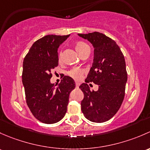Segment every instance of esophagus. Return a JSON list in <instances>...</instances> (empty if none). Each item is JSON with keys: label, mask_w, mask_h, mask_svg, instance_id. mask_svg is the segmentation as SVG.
I'll return each instance as SVG.
<instances>
[{"label": "esophagus", "mask_w": 150, "mask_h": 150, "mask_svg": "<svg viewBox=\"0 0 150 150\" xmlns=\"http://www.w3.org/2000/svg\"><path fill=\"white\" fill-rule=\"evenodd\" d=\"M79 86V82H76V87L78 88Z\"/></svg>", "instance_id": "esophagus-1"}]
</instances>
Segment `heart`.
Instances as JSON below:
<instances>
[{
  "instance_id": "1",
  "label": "heart",
  "mask_w": 150,
  "mask_h": 150,
  "mask_svg": "<svg viewBox=\"0 0 150 150\" xmlns=\"http://www.w3.org/2000/svg\"><path fill=\"white\" fill-rule=\"evenodd\" d=\"M75 48L76 50V51L79 52V54H81V52H84V50L86 49L89 48V45L87 44H86L85 42H77L75 45ZM58 60L59 61H61V54L58 55ZM83 74H84V71L81 69H74L72 70H71L69 72V74L70 76H71L72 78H74L76 80H79L81 78Z\"/></svg>"
}]
</instances>
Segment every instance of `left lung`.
I'll list each match as a JSON object with an SVG mask.
<instances>
[{
    "instance_id": "obj_1",
    "label": "left lung",
    "mask_w": 150,
    "mask_h": 150,
    "mask_svg": "<svg viewBox=\"0 0 150 150\" xmlns=\"http://www.w3.org/2000/svg\"><path fill=\"white\" fill-rule=\"evenodd\" d=\"M87 40L94 47V58L85 82L79 86L84 93L81 102L84 117L95 123H103L115 115L125 96L127 81L125 58L113 40L100 32L78 34ZM99 86L91 91L87 83Z\"/></svg>"
}]
</instances>
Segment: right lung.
I'll return each mask as SVG.
<instances>
[{
  "label": "right lung",
  "mask_w": 150,
  "mask_h": 150,
  "mask_svg": "<svg viewBox=\"0 0 150 150\" xmlns=\"http://www.w3.org/2000/svg\"><path fill=\"white\" fill-rule=\"evenodd\" d=\"M69 35H46L29 49L23 62L22 83L27 104L34 116L51 124L64 117L69 95L75 88L71 77L64 76L58 87L51 84L52 71L58 66V49Z\"/></svg>",
  "instance_id": "1"
}]
</instances>
